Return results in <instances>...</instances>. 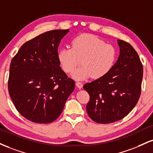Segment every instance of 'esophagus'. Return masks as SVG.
I'll use <instances>...</instances> for the list:
<instances>
[{
  "label": "esophagus",
  "mask_w": 153,
  "mask_h": 153,
  "mask_svg": "<svg viewBox=\"0 0 153 153\" xmlns=\"http://www.w3.org/2000/svg\"><path fill=\"white\" fill-rule=\"evenodd\" d=\"M75 85H76V86L79 88V89H81V88H82V84L81 83V82H75Z\"/></svg>",
  "instance_id": "esophagus-1"
}]
</instances>
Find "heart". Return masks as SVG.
I'll return each instance as SVG.
<instances>
[{"instance_id":"b5f03b06","label":"heart","mask_w":153,"mask_h":153,"mask_svg":"<svg viewBox=\"0 0 153 153\" xmlns=\"http://www.w3.org/2000/svg\"><path fill=\"white\" fill-rule=\"evenodd\" d=\"M57 57L62 69L67 73L72 72L78 60H82V67L71 74L72 78L80 81L91 76L101 78L108 74L115 63L116 51L94 35L82 34L72 40L71 48L59 50Z\"/></svg>"}]
</instances>
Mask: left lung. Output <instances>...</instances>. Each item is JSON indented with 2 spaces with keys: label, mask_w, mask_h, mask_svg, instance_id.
I'll use <instances>...</instances> for the list:
<instances>
[{
  "label": "left lung",
  "mask_w": 153,
  "mask_h": 153,
  "mask_svg": "<svg viewBox=\"0 0 153 153\" xmlns=\"http://www.w3.org/2000/svg\"><path fill=\"white\" fill-rule=\"evenodd\" d=\"M117 41L120 55L112 69L83 86L90 95L87 113L97 123H114L127 116L140 95L143 68L139 56L130 44Z\"/></svg>",
  "instance_id": "left-lung-1"
}]
</instances>
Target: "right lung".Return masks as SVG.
I'll list each match as a JSON object with an SVG mask.
<instances>
[{
    "mask_svg": "<svg viewBox=\"0 0 153 153\" xmlns=\"http://www.w3.org/2000/svg\"><path fill=\"white\" fill-rule=\"evenodd\" d=\"M69 30H53L23 44L12 59L8 91L16 108L25 118L50 123L61 114L75 89V82L61 69L60 40Z\"/></svg>",
    "mask_w": 153,
    "mask_h": 153,
    "instance_id": "obj_1",
    "label": "right lung"
}]
</instances>
